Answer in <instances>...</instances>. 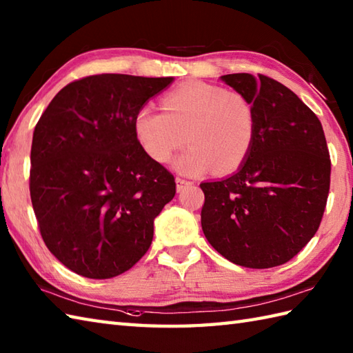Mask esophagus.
I'll return each instance as SVG.
<instances>
[{
  "label": "esophagus",
  "mask_w": 353,
  "mask_h": 353,
  "mask_svg": "<svg viewBox=\"0 0 353 353\" xmlns=\"http://www.w3.org/2000/svg\"><path fill=\"white\" fill-rule=\"evenodd\" d=\"M176 183H177V192H181V191H183L186 188V186H191L192 185V182L185 181V179H182V177H177L176 179Z\"/></svg>",
  "instance_id": "obj_1"
}]
</instances>
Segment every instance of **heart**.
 <instances>
[{
  "mask_svg": "<svg viewBox=\"0 0 353 353\" xmlns=\"http://www.w3.org/2000/svg\"><path fill=\"white\" fill-rule=\"evenodd\" d=\"M162 110L142 106L133 117V133L145 154L165 163L183 145L172 168L199 176L209 168L220 174L238 170L250 154L256 138V115L243 94L224 88L188 81L162 99Z\"/></svg>",
  "mask_w": 353,
  "mask_h": 353,
  "instance_id": "heart-1",
  "label": "heart"
}]
</instances>
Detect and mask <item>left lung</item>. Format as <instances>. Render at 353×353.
<instances>
[{
  "label": "left lung",
  "instance_id": "left-lung-1",
  "mask_svg": "<svg viewBox=\"0 0 353 353\" xmlns=\"http://www.w3.org/2000/svg\"><path fill=\"white\" fill-rule=\"evenodd\" d=\"M256 115L250 154L234 174L200 183L201 229L236 265H282L316 235L331 185V159L317 115L279 81L259 74L221 76Z\"/></svg>",
  "mask_w": 353,
  "mask_h": 353
}]
</instances>
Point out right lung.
<instances>
[{
  "instance_id": "add662e5",
  "label": "right lung",
  "mask_w": 353,
  "mask_h": 353,
  "mask_svg": "<svg viewBox=\"0 0 353 353\" xmlns=\"http://www.w3.org/2000/svg\"><path fill=\"white\" fill-rule=\"evenodd\" d=\"M172 80L89 76L61 89L37 121L30 197L45 245L74 273L110 279L152 244L176 182L138 144L133 117Z\"/></svg>"
}]
</instances>
